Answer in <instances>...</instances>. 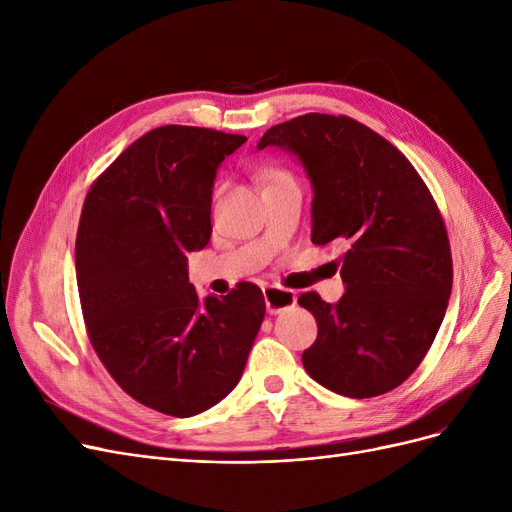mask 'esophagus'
I'll list each match as a JSON object with an SVG mask.
<instances>
[{
	"mask_svg": "<svg viewBox=\"0 0 512 512\" xmlns=\"http://www.w3.org/2000/svg\"><path fill=\"white\" fill-rule=\"evenodd\" d=\"M262 294H265L269 314H282L286 309L297 305V292L294 290H286L280 286H267L262 288Z\"/></svg>",
	"mask_w": 512,
	"mask_h": 512,
	"instance_id": "34e87169",
	"label": "esophagus"
}]
</instances>
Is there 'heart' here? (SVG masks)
Instances as JSON below:
<instances>
[{
	"mask_svg": "<svg viewBox=\"0 0 512 512\" xmlns=\"http://www.w3.org/2000/svg\"><path fill=\"white\" fill-rule=\"evenodd\" d=\"M271 175H280V170H273V173H271ZM271 175H269V177H271Z\"/></svg>",
	"mask_w": 512,
	"mask_h": 512,
	"instance_id": "heart-1",
	"label": "heart"
}]
</instances>
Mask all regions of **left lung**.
I'll return each instance as SVG.
<instances>
[{"label": "left lung", "mask_w": 512, "mask_h": 512, "mask_svg": "<svg viewBox=\"0 0 512 512\" xmlns=\"http://www.w3.org/2000/svg\"><path fill=\"white\" fill-rule=\"evenodd\" d=\"M265 147L303 166L314 196L312 241L346 247L344 297H299L318 322L305 371L344 397L393 391L425 359L453 288L451 247L427 185L389 141L344 115L277 123L256 145Z\"/></svg>", "instance_id": "8db88e82"}]
</instances>
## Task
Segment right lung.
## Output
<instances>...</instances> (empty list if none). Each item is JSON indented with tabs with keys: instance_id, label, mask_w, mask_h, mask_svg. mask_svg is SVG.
Segmentation results:
<instances>
[{
	"instance_id": "add662e5",
	"label": "right lung",
	"mask_w": 512,
	"mask_h": 512,
	"mask_svg": "<svg viewBox=\"0 0 512 512\" xmlns=\"http://www.w3.org/2000/svg\"><path fill=\"white\" fill-rule=\"evenodd\" d=\"M245 136L162 126L91 185L76 235V284L91 344L143 406L188 418L235 389L265 318L262 290L198 297L188 252L211 239L218 168Z\"/></svg>"
}]
</instances>
